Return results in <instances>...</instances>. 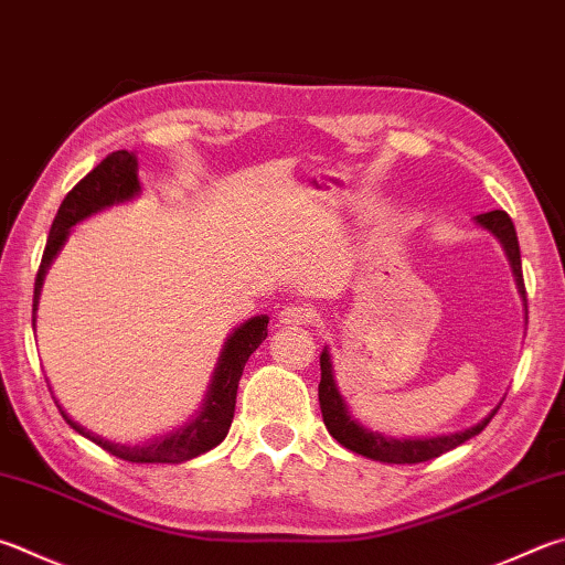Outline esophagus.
<instances>
[{"label": "esophagus", "mask_w": 565, "mask_h": 565, "mask_svg": "<svg viewBox=\"0 0 565 565\" xmlns=\"http://www.w3.org/2000/svg\"><path fill=\"white\" fill-rule=\"evenodd\" d=\"M316 321V313L309 306H284L279 311L281 326H309Z\"/></svg>", "instance_id": "esophagus-1"}]
</instances>
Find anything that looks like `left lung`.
Listing matches in <instances>:
<instances>
[{
    "label": "left lung",
    "instance_id": "1",
    "mask_svg": "<svg viewBox=\"0 0 565 565\" xmlns=\"http://www.w3.org/2000/svg\"><path fill=\"white\" fill-rule=\"evenodd\" d=\"M477 224L479 227L489 230L501 242V247H504V252L509 256L511 271H514L521 299L526 301V286H524V271H521V252H519L514 222H511L507 212L494 210V212L477 214ZM318 403H321L326 429L331 433L335 443H341L345 449H351V452H355V455H363V457L375 459V461H387V465H419V461H429L439 455H445V452H449V449L465 445L467 439L479 435L499 409L497 407L494 413L481 419L479 425L465 429V433H455V435L429 437V439H419V437L417 439H395V437H387L381 433H373V429L363 427L351 413H348L345 399L341 393H338L335 381H333V365H331V355H328V348H323V353H321V383H318Z\"/></svg>",
    "mask_w": 565,
    "mask_h": 565
}]
</instances>
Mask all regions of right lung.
Here are the masks:
<instances>
[{
    "label": "right lung",
    "instance_id": "obj_1",
    "mask_svg": "<svg viewBox=\"0 0 565 565\" xmlns=\"http://www.w3.org/2000/svg\"><path fill=\"white\" fill-rule=\"evenodd\" d=\"M138 192H140L138 158L128 150H116L66 194L56 212L54 224H51L46 249H44V256H41V264L36 271L32 326L36 323L39 294H41V284H44L46 269L51 266V262H54L58 249L64 247L71 227H74L76 222L86 220L88 214L110 207V204L132 200ZM266 323H269V316H254L247 323L234 328V333L227 338V343L222 348L220 363L214 367L212 383L207 390V397H204L202 403L200 415L194 417L192 423H188L166 437L150 439V443L136 445V447L108 443V439L88 433L86 427L74 423V419L61 409V405L58 403L56 405L66 423L74 427L78 435L88 437L90 443L104 447L106 452H110L118 459L136 461V465H180V461L200 457L204 452H210L212 447H217L230 433V425L234 417V403H237L239 377H242L244 365L249 361V355L266 338Z\"/></svg>",
    "mask_w": 565,
    "mask_h": 565
}]
</instances>
